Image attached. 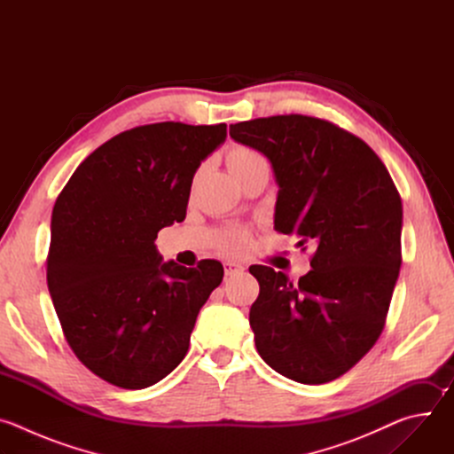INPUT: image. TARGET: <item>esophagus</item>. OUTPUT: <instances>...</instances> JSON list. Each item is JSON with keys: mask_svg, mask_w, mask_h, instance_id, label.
<instances>
[{"mask_svg": "<svg viewBox=\"0 0 454 454\" xmlns=\"http://www.w3.org/2000/svg\"><path fill=\"white\" fill-rule=\"evenodd\" d=\"M244 266L242 264H237V262H224V273L226 277H233V275H240L244 273Z\"/></svg>", "mask_w": 454, "mask_h": 454, "instance_id": "1", "label": "esophagus"}]
</instances>
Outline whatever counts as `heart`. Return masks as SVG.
Listing matches in <instances>:
<instances>
[{"instance_id": "obj_1", "label": "heart", "mask_w": 454, "mask_h": 454, "mask_svg": "<svg viewBox=\"0 0 454 454\" xmlns=\"http://www.w3.org/2000/svg\"><path fill=\"white\" fill-rule=\"evenodd\" d=\"M226 165L230 168L231 176L239 177L240 174H244L254 167L266 165V160L249 147L235 145L226 154ZM247 240H249V237L244 230H226L219 239V247L226 254H237L247 247Z\"/></svg>"}]
</instances>
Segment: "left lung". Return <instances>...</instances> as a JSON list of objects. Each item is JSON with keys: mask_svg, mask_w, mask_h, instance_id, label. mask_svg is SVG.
Here are the masks:
<instances>
[{"mask_svg": "<svg viewBox=\"0 0 454 454\" xmlns=\"http://www.w3.org/2000/svg\"><path fill=\"white\" fill-rule=\"evenodd\" d=\"M230 137L271 163L275 230L314 246L312 270L298 282L249 268L261 286L249 309L256 350L296 382L334 380L384 329L401 270L399 192L379 156L327 120L256 118L231 123Z\"/></svg>", "mask_w": 454, "mask_h": 454, "instance_id": "8db88e82", "label": "left lung"}]
</instances>
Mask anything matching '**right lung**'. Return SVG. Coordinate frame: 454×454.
<instances>
[{"label":"right lung","mask_w":454,"mask_h":454,"mask_svg":"<svg viewBox=\"0 0 454 454\" xmlns=\"http://www.w3.org/2000/svg\"><path fill=\"white\" fill-rule=\"evenodd\" d=\"M226 123L161 121L93 151L51 212L48 291L68 345L100 379L142 390L186 356L223 264L163 262L158 231L186 215L192 179Z\"/></svg>","instance_id":"right-lung-1"}]
</instances>
